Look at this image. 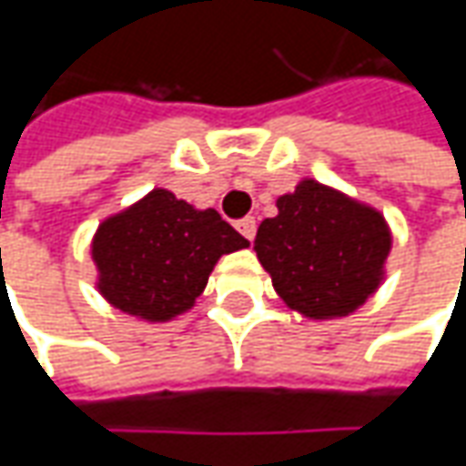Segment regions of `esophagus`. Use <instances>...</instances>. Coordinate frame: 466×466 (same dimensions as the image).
<instances>
[{
  "label": "esophagus",
  "mask_w": 466,
  "mask_h": 466,
  "mask_svg": "<svg viewBox=\"0 0 466 466\" xmlns=\"http://www.w3.org/2000/svg\"><path fill=\"white\" fill-rule=\"evenodd\" d=\"M236 228L243 233V238L254 241V236H257V220H254V218H243V220L236 223Z\"/></svg>",
  "instance_id": "34e87169"
}]
</instances>
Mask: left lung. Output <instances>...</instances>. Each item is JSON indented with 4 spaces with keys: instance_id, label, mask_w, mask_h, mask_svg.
I'll list each match as a JSON object with an SVG mask.
<instances>
[{
    "instance_id": "left-lung-1",
    "label": "left lung",
    "mask_w": 466,
    "mask_h": 466,
    "mask_svg": "<svg viewBox=\"0 0 466 466\" xmlns=\"http://www.w3.org/2000/svg\"><path fill=\"white\" fill-rule=\"evenodd\" d=\"M254 251L285 306L324 321L358 311L379 290L391 230L376 207L303 178L261 220Z\"/></svg>"
}]
</instances>
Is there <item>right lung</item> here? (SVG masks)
<instances>
[{
	"mask_svg": "<svg viewBox=\"0 0 466 466\" xmlns=\"http://www.w3.org/2000/svg\"><path fill=\"white\" fill-rule=\"evenodd\" d=\"M246 246L218 209H197L168 188H153L98 225L90 257L100 296L118 311L160 324L187 313L218 259Z\"/></svg>",
	"mask_w": 466,
	"mask_h": 466,
	"instance_id": "1",
	"label": "right lung"
}]
</instances>
